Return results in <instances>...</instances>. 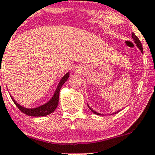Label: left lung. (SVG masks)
I'll list each match as a JSON object with an SVG mask.
<instances>
[{"label": "left lung", "instance_id": "left-lung-1", "mask_svg": "<svg viewBox=\"0 0 155 155\" xmlns=\"http://www.w3.org/2000/svg\"><path fill=\"white\" fill-rule=\"evenodd\" d=\"M131 37H132V38H133V40H134V43H136L137 47H138V48L140 49V50H141V51L142 52V51H143L142 45H141V41H140V40H139V39L138 38V37H137V36L135 35V34H134V33H132V34H131ZM88 107H89V109H90V110L92 111V112H93L94 114H95V115H101L100 113H98V112H95V111L92 110V108H91L89 106V105H88ZM116 113H118V112H115V114H116ZM113 114H114V113H113Z\"/></svg>", "mask_w": 155, "mask_h": 155}]
</instances>
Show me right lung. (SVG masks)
<instances>
[{
    "mask_svg": "<svg viewBox=\"0 0 155 155\" xmlns=\"http://www.w3.org/2000/svg\"><path fill=\"white\" fill-rule=\"evenodd\" d=\"M69 73H66L62 79L60 80V83L58 85L57 89H56V92H55L54 95L52 97V99L49 101L47 103L44 104V105H41L40 107H37L35 108H26L24 107L21 106V105H19L14 99H13L12 96H11L12 100L14 101V104L16 105V106L23 112V113L26 114V115H29V116H34V117H40V116H45V115H47L49 114L52 113L53 112H54V110L56 108L58 105V102H59V96H60V91L61 89L62 86L64 84L66 81L67 80L68 78H69Z\"/></svg>",
    "mask_w": 155,
    "mask_h": 155,
    "instance_id": "right-lung-1",
    "label": "right lung"
}]
</instances>
